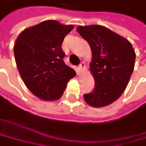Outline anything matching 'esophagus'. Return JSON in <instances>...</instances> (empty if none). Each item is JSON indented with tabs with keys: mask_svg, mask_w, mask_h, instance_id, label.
Instances as JSON below:
<instances>
[{
	"mask_svg": "<svg viewBox=\"0 0 146 146\" xmlns=\"http://www.w3.org/2000/svg\"><path fill=\"white\" fill-rule=\"evenodd\" d=\"M85 68H86V64L84 63V62H81V63L79 65V74H81Z\"/></svg>",
	"mask_w": 146,
	"mask_h": 146,
	"instance_id": "esophagus-1",
	"label": "esophagus"
}]
</instances>
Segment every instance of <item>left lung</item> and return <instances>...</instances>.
<instances>
[{
    "mask_svg": "<svg viewBox=\"0 0 146 146\" xmlns=\"http://www.w3.org/2000/svg\"><path fill=\"white\" fill-rule=\"evenodd\" d=\"M77 31L89 44L93 56L94 88L84 94V100L93 107H104L125 90L135 66V51L126 38L103 26H80Z\"/></svg>",
    "mask_w": 146,
    "mask_h": 146,
    "instance_id": "8db88e82",
    "label": "left lung"
}]
</instances>
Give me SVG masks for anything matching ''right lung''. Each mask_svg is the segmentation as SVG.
I'll return each mask as SVG.
<instances>
[{
    "label": "right lung",
    "instance_id": "add662e5",
    "mask_svg": "<svg viewBox=\"0 0 146 146\" xmlns=\"http://www.w3.org/2000/svg\"><path fill=\"white\" fill-rule=\"evenodd\" d=\"M74 29L49 20L24 30L17 37L14 53L20 75L31 92L45 101L59 99L75 71L64 62L61 44Z\"/></svg>",
    "mask_w": 146,
    "mask_h": 146
}]
</instances>
